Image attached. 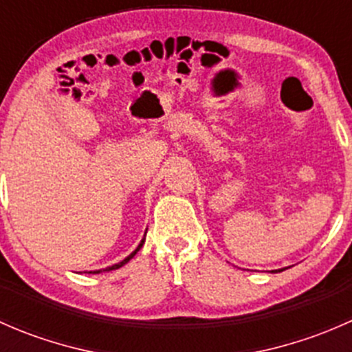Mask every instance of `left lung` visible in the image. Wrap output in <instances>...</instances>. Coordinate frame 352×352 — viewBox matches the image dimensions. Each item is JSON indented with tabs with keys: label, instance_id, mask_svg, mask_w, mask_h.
<instances>
[{
	"label": "left lung",
	"instance_id": "obj_1",
	"mask_svg": "<svg viewBox=\"0 0 352 352\" xmlns=\"http://www.w3.org/2000/svg\"><path fill=\"white\" fill-rule=\"evenodd\" d=\"M283 271H285V269H283ZM272 272H278V271H272ZM279 272H281V271H279Z\"/></svg>",
	"mask_w": 352,
	"mask_h": 352
}]
</instances>
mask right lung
I'll return each instance as SVG.
<instances>
[{"instance_id":"obj_1","label":"right lung","mask_w":352,"mask_h":352,"mask_svg":"<svg viewBox=\"0 0 352 352\" xmlns=\"http://www.w3.org/2000/svg\"><path fill=\"white\" fill-rule=\"evenodd\" d=\"M143 243H144V239H143V240H141V243H140V245H138V247H136V250H134V252H133V254H129V255H127V257H126V258H124V261H120V262H119V264H113V265H110V267H107V269H100V271H94V272H91V271H90V274H98V272H102V271H113V269H119V267H122V265H124V264H127V262H129V261H131V258H133V257H134V255H136V254H138V252H140V248H141V247H143Z\"/></svg>"}]
</instances>
